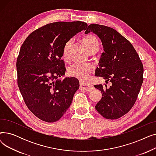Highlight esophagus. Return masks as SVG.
Instances as JSON below:
<instances>
[{"instance_id": "1", "label": "esophagus", "mask_w": 156, "mask_h": 156, "mask_svg": "<svg viewBox=\"0 0 156 156\" xmlns=\"http://www.w3.org/2000/svg\"><path fill=\"white\" fill-rule=\"evenodd\" d=\"M93 86L88 84H85L83 83H80V88L85 90L87 92H90L93 90Z\"/></svg>"}]
</instances>
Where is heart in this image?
<instances>
[{
  "label": "heart",
  "mask_w": 156,
  "mask_h": 156,
  "mask_svg": "<svg viewBox=\"0 0 156 156\" xmlns=\"http://www.w3.org/2000/svg\"><path fill=\"white\" fill-rule=\"evenodd\" d=\"M81 40L88 52L94 50V49H98V47H99V42H98L97 38L93 35H85L81 38ZM71 42L72 40H68L64 46L63 55L64 57L67 56L68 49ZM92 70L93 68L90 65L75 63L69 67L68 73L70 76L75 77L81 81H84L88 79L90 73H92Z\"/></svg>",
  "instance_id": "obj_1"
}]
</instances>
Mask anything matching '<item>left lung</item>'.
<instances>
[{
    "instance_id": "1",
    "label": "left lung",
    "mask_w": 156,
    "mask_h": 156,
    "mask_svg": "<svg viewBox=\"0 0 156 156\" xmlns=\"http://www.w3.org/2000/svg\"><path fill=\"white\" fill-rule=\"evenodd\" d=\"M90 31L101 39L104 51L95 75L112 83L110 87L94 85L102 95L95 109L106 119H118L129 112L136 101L144 80L143 64L132 44L116 30L91 24L85 34Z\"/></svg>"
}]
</instances>
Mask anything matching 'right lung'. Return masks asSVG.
<instances>
[{
  "instance_id": "obj_1",
  "label": "right lung",
  "mask_w": 156,
  "mask_h": 156,
  "mask_svg": "<svg viewBox=\"0 0 156 156\" xmlns=\"http://www.w3.org/2000/svg\"><path fill=\"white\" fill-rule=\"evenodd\" d=\"M88 24L82 21L55 22L41 27L24 40L16 62L18 85L30 111L41 120L58 121L69 108L80 83L65 75L63 48Z\"/></svg>"
}]
</instances>
